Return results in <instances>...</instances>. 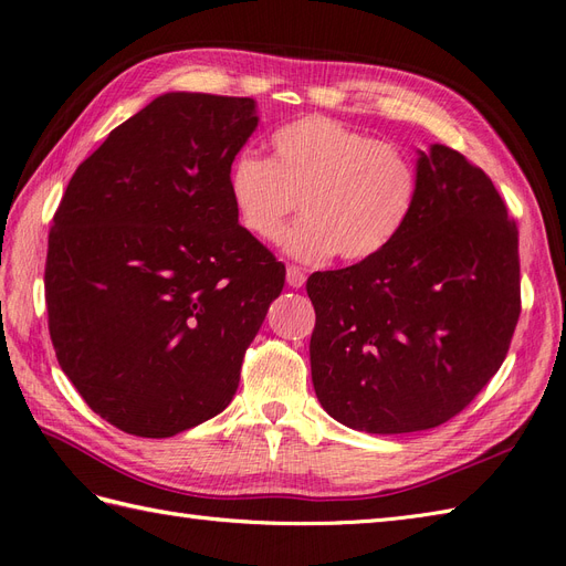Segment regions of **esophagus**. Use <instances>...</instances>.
<instances>
[{
	"instance_id": "34e87169",
	"label": "esophagus",
	"mask_w": 566,
	"mask_h": 566,
	"mask_svg": "<svg viewBox=\"0 0 566 566\" xmlns=\"http://www.w3.org/2000/svg\"><path fill=\"white\" fill-rule=\"evenodd\" d=\"M304 281H306V276L300 266H287V285L290 287H302Z\"/></svg>"
}]
</instances>
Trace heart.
Returning <instances> with one entry per match:
<instances>
[{
	"label": "heart",
	"instance_id": "heart-1",
	"mask_svg": "<svg viewBox=\"0 0 566 566\" xmlns=\"http://www.w3.org/2000/svg\"><path fill=\"white\" fill-rule=\"evenodd\" d=\"M269 146V160L238 153L227 175L238 224L256 241H281L300 205L304 219L287 235L290 252L304 262L333 254L368 262L413 214L418 167L397 144L328 115H304L273 132Z\"/></svg>",
	"mask_w": 566,
	"mask_h": 566
}]
</instances>
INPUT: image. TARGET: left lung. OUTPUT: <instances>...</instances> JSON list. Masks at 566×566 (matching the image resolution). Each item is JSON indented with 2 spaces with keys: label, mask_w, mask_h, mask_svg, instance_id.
Returning <instances> with one entry per match:
<instances>
[{
  "label": "left lung",
  "mask_w": 566,
  "mask_h": 566,
  "mask_svg": "<svg viewBox=\"0 0 566 566\" xmlns=\"http://www.w3.org/2000/svg\"><path fill=\"white\" fill-rule=\"evenodd\" d=\"M418 179L413 214L382 254L306 281L316 397L370 434L432 430L468 408L522 312L517 224L484 169L434 144Z\"/></svg>",
  "instance_id": "1"
}]
</instances>
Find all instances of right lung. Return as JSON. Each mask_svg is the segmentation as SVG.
Segmentation results:
<instances>
[{"label": "right lung", "mask_w": 566, "mask_h": 566, "mask_svg": "<svg viewBox=\"0 0 566 566\" xmlns=\"http://www.w3.org/2000/svg\"><path fill=\"white\" fill-rule=\"evenodd\" d=\"M254 101L172 92L80 163L44 266L59 366L96 416L165 439L214 418L285 266L235 219L227 175Z\"/></svg>", "instance_id": "right-lung-1"}]
</instances>
